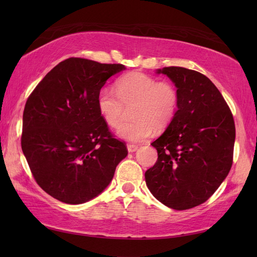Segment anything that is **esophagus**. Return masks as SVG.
<instances>
[{
	"instance_id": "esophagus-1",
	"label": "esophagus",
	"mask_w": 257,
	"mask_h": 257,
	"mask_svg": "<svg viewBox=\"0 0 257 257\" xmlns=\"http://www.w3.org/2000/svg\"><path fill=\"white\" fill-rule=\"evenodd\" d=\"M127 148H128V151L129 152H135L136 150L138 149V146L137 145H133V144H129L128 146H127Z\"/></svg>"
}]
</instances>
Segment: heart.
Returning <instances> with one entry per match:
<instances>
[{
	"mask_svg": "<svg viewBox=\"0 0 257 257\" xmlns=\"http://www.w3.org/2000/svg\"><path fill=\"white\" fill-rule=\"evenodd\" d=\"M97 107L105 122L117 127L128 107L133 119L119 125L117 134L130 143H141L172 121L179 107V91L169 81H159L140 72L128 73L116 81V89L101 87Z\"/></svg>",
	"mask_w": 257,
	"mask_h": 257,
	"instance_id": "b5f03b06",
	"label": "heart"
}]
</instances>
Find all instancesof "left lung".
<instances>
[{"label": "left lung", "instance_id": "left-lung-1", "mask_svg": "<svg viewBox=\"0 0 257 257\" xmlns=\"http://www.w3.org/2000/svg\"><path fill=\"white\" fill-rule=\"evenodd\" d=\"M158 73L176 85L179 107L166 132L151 144L158 159L146 171V183L161 203L188 210L204 203L230 172L235 123L222 94L203 74L178 66Z\"/></svg>", "mask_w": 257, "mask_h": 257}]
</instances>
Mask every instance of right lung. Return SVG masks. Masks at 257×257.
<instances>
[{
	"mask_svg": "<svg viewBox=\"0 0 257 257\" xmlns=\"http://www.w3.org/2000/svg\"><path fill=\"white\" fill-rule=\"evenodd\" d=\"M122 69L121 64L70 57L27 98L22 150L36 183L58 201L80 204L94 199L128 155L97 107L98 91Z\"/></svg>",
	"mask_w": 257,
	"mask_h": 257,
	"instance_id": "obj_1",
	"label": "right lung"
}]
</instances>
